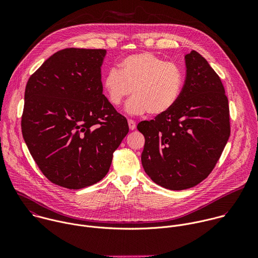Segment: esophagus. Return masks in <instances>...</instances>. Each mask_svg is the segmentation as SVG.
<instances>
[{
    "mask_svg": "<svg viewBox=\"0 0 258 258\" xmlns=\"http://www.w3.org/2000/svg\"><path fill=\"white\" fill-rule=\"evenodd\" d=\"M127 122H128V126H130V130H131V131H133V130L136 128V122H135L133 119H128Z\"/></svg>",
    "mask_w": 258,
    "mask_h": 258,
    "instance_id": "34e87169",
    "label": "esophagus"
}]
</instances>
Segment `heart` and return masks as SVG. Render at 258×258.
I'll return each instance as SVG.
<instances>
[{
    "label": "heart",
    "instance_id": "obj_1",
    "mask_svg": "<svg viewBox=\"0 0 258 258\" xmlns=\"http://www.w3.org/2000/svg\"><path fill=\"white\" fill-rule=\"evenodd\" d=\"M119 71L110 69L103 79V90L110 104L117 107L133 92L126 104L130 114L160 116L179 99L183 78L180 68L151 53L133 54L123 58Z\"/></svg>",
    "mask_w": 258,
    "mask_h": 258
}]
</instances>
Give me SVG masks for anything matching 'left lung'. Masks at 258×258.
Instances as JSON below:
<instances>
[{
	"label": "left lung",
	"instance_id": "obj_1",
	"mask_svg": "<svg viewBox=\"0 0 258 258\" xmlns=\"http://www.w3.org/2000/svg\"><path fill=\"white\" fill-rule=\"evenodd\" d=\"M185 61L186 81L176 104L137 126L145 137V172L174 191L192 188L209 175L231 133L229 101L219 77L194 50Z\"/></svg>",
	"mask_w": 258,
	"mask_h": 258
}]
</instances>
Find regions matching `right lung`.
I'll use <instances>...</instances> for the list:
<instances>
[{"mask_svg":"<svg viewBox=\"0 0 258 258\" xmlns=\"http://www.w3.org/2000/svg\"><path fill=\"white\" fill-rule=\"evenodd\" d=\"M105 55L103 49L58 51L25 87L23 139L44 175L63 188L101 180L128 133L126 118L103 95Z\"/></svg>","mask_w":258,"mask_h":258,"instance_id":"add662e5","label":"right lung"}]
</instances>
